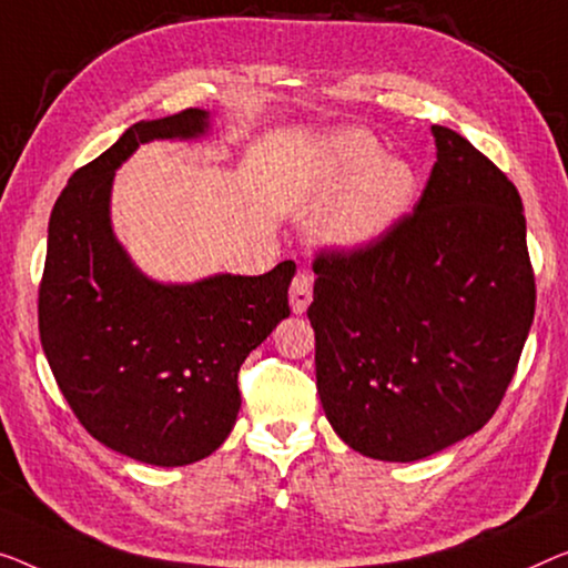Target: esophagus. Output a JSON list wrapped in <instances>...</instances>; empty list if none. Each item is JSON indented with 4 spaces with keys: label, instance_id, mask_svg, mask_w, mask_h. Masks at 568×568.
<instances>
[{
    "label": "esophagus",
    "instance_id": "obj_1",
    "mask_svg": "<svg viewBox=\"0 0 568 568\" xmlns=\"http://www.w3.org/2000/svg\"><path fill=\"white\" fill-rule=\"evenodd\" d=\"M311 301H313V275L311 273H306V270H303V273H298L293 277V283H291V308H293V313H306V308L311 306Z\"/></svg>",
    "mask_w": 568,
    "mask_h": 568
}]
</instances>
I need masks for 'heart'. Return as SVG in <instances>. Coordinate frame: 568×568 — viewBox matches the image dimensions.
<instances>
[{"instance_id": "1", "label": "heart", "mask_w": 568, "mask_h": 568, "mask_svg": "<svg viewBox=\"0 0 568 568\" xmlns=\"http://www.w3.org/2000/svg\"><path fill=\"white\" fill-rule=\"evenodd\" d=\"M416 191L410 165L379 155L377 140L357 126L334 132L321 155L313 199L316 232L334 250H365L393 230Z\"/></svg>"}]
</instances>
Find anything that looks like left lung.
Instances as JSON below:
<instances>
[{
    "label": "left lung",
    "instance_id": "8db88e82",
    "mask_svg": "<svg viewBox=\"0 0 568 568\" xmlns=\"http://www.w3.org/2000/svg\"><path fill=\"white\" fill-rule=\"evenodd\" d=\"M413 206L365 250L313 262L316 387L332 428L379 462H418L485 426L536 313L515 185L448 126Z\"/></svg>",
    "mask_w": 568,
    "mask_h": 568
}]
</instances>
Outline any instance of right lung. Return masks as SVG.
<instances>
[{"mask_svg":"<svg viewBox=\"0 0 568 568\" xmlns=\"http://www.w3.org/2000/svg\"><path fill=\"white\" fill-rule=\"evenodd\" d=\"M209 126L203 109L132 124L71 175L48 224L38 318L55 383L97 442L155 467H185L226 442L242 405L236 372L291 316V260L255 277L158 283L114 236L116 168L145 142L199 140Z\"/></svg>","mask_w":568,"mask_h":568,"instance_id":"add662e5","label":"right lung"}]
</instances>
